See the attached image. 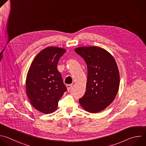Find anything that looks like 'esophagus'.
<instances>
[{"label": "esophagus", "instance_id": "obj_1", "mask_svg": "<svg viewBox=\"0 0 146 146\" xmlns=\"http://www.w3.org/2000/svg\"><path fill=\"white\" fill-rule=\"evenodd\" d=\"M72 87V84H69V85H66V88H67V89H68V92H69V90L71 89Z\"/></svg>", "mask_w": 146, "mask_h": 146}]
</instances>
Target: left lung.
Segmentation results:
<instances>
[{
  "label": "left lung",
  "instance_id": "obj_1",
  "mask_svg": "<svg viewBox=\"0 0 146 146\" xmlns=\"http://www.w3.org/2000/svg\"><path fill=\"white\" fill-rule=\"evenodd\" d=\"M75 52L85 60L88 68L86 91L79 102L84 110L98 113L114 100L120 85V75L113 57L98 46L79 47Z\"/></svg>",
  "mask_w": 146,
  "mask_h": 146
}]
</instances>
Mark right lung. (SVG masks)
<instances>
[{"instance_id":"obj_1","label":"right lung","mask_w":146,"mask_h":146,"mask_svg":"<svg viewBox=\"0 0 146 146\" xmlns=\"http://www.w3.org/2000/svg\"><path fill=\"white\" fill-rule=\"evenodd\" d=\"M65 48L47 47L34 59L28 71L26 89L33 107L44 114L54 112L58 103L67 89L57 69Z\"/></svg>"}]
</instances>
